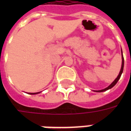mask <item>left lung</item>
<instances>
[{
  "label": "left lung",
  "instance_id": "obj_1",
  "mask_svg": "<svg viewBox=\"0 0 131 131\" xmlns=\"http://www.w3.org/2000/svg\"><path fill=\"white\" fill-rule=\"evenodd\" d=\"M121 58H122V63H121V70H120V72H119V74H118V77L116 78V79L113 81L111 84H110L108 87H107L106 88H104V89H102V90H100V91H94L95 92H98V93H101V92H104V91H106L107 90H109V89H111L112 88H113L114 85L116 84V83L118 82V81L120 79V77H121V74L123 73V70H124V56H123V52H122V50H121Z\"/></svg>",
  "mask_w": 131,
  "mask_h": 131
}]
</instances>
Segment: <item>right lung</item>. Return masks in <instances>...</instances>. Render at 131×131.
Returning a JSON list of instances; mask_svg holds the SVG:
<instances>
[{"mask_svg":"<svg viewBox=\"0 0 131 131\" xmlns=\"http://www.w3.org/2000/svg\"><path fill=\"white\" fill-rule=\"evenodd\" d=\"M40 92H38V93H29V94H30V95H36V94L38 93H40Z\"/></svg>","mask_w":131,"mask_h":131,"instance_id":"1","label":"right lung"}]
</instances>
